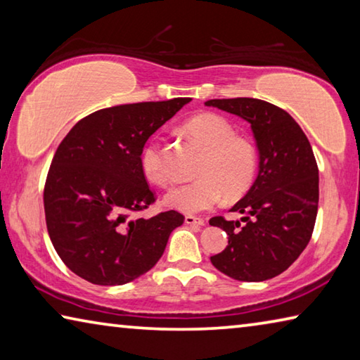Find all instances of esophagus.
Wrapping results in <instances>:
<instances>
[{"label":"esophagus","instance_id":"1","mask_svg":"<svg viewBox=\"0 0 360 360\" xmlns=\"http://www.w3.org/2000/svg\"><path fill=\"white\" fill-rule=\"evenodd\" d=\"M184 221H186L187 225H206V221L203 217H197V216H192V214H187Z\"/></svg>","mask_w":360,"mask_h":360}]
</instances>
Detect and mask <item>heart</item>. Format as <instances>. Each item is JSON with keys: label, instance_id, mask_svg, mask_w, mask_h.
Here are the masks:
<instances>
[{"label": "heart", "instance_id": "heart-1", "mask_svg": "<svg viewBox=\"0 0 360 360\" xmlns=\"http://www.w3.org/2000/svg\"><path fill=\"white\" fill-rule=\"evenodd\" d=\"M184 131L203 149V155L197 167L198 178L169 191L165 197L168 206L182 212H200L221 203L224 193L235 200L251 188L257 174V150L248 138L235 135L227 119L212 112L197 114L186 122ZM141 167L154 184L172 182L158 143L146 146Z\"/></svg>", "mask_w": 360, "mask_h": 360}]
</instances>
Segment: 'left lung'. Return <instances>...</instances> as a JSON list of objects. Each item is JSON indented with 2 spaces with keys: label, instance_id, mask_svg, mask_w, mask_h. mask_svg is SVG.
<instances>
[{
  "label": "left lung",
  "instance_id": "obj_1",
  "mask_svg": "<svg viewBox=\"0 0 360 360\" xmlns=\"http://www.w3.org/2000/svg\"><path fill=\"white\" fill-rule=\"evenodd\" d=\"M251 124L260 162L257 179L230 211L210 219L229 235V246L211 257L219 271L238 281H265L294 264L311 240L319 202V169L300 125L271 103L257 98L210 100Z\"/></svg>",
  "mask_w": 360,
  "mask_h": 360
}]
</instances>
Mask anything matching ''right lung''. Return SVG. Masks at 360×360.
I'll use <instances>...</instances> for the list:
<instances>
[{
    "instance_id": "add662e5",
    "label": "right lung",
    "mask_w": 360,
    "mask_h": 360,
    "mask_svg": "<svg viewBox=\"0 0 360 360\" xmlns=\"http://www.w3.org/2000/svg\"><path fill=\"white\" fill-rule=\"evenodd\" d=\"M191 100L100 109L60 143L44 186L47 231L63 264L85 281L120 285L144 275L184 222L174 210L135 214L155 203L141 167L144 144Z\"/></svg>"
}]
</instances>
